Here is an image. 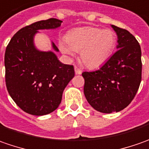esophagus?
Masks as SVG:
<instances>
[{
    "mask_svg": "<svg viewBox=\"0 0 149 149\" xmlns=\"http://www.w3.org/2000/svg\"><path fill=\"white\" fill-rule=\"evenodd\" d=\"M75 72H76V74H81L82 71L79 68H77V67H75Z\"/></svg>",
    "mask_w": 149,
    "mask_h": 149,
    "instance_id": "obj_1",
    "label": "esophagus"
}]
</instances>
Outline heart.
<instances>
[{
    "label": "heart",
    "mask_w": 149,
    "mask_h": 149,
    "mask_svg": "<svg viewBox=\"0 0 149 149\" xmlns=\"http://www.w3.org/2000/svg\"><path fill=\"white\" fill-rule=\"evenodd\" d=\"M66 42L59 43L63 54L81 52V62L89 68H97L110 58L116 45V34L110 29L86 26L72 29Z\"/></svg>",
    "instance_id": "obj_1"
}]
</instances>
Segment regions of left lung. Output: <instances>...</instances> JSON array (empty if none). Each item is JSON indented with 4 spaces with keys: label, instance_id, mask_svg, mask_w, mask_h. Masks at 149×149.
Returning <instances> with one entry per match:
<instances>
[{
    "label": "left lung",
    "instance_id": "1",
    "mask_svg": "<svg viewBox=\"0 0 149 149\" xmlns=\"http://www.w3.org/2000/svg\"><path fill=\"white\" fill-rule=\"evenodd\" d=\"M118 36L116 51L100 69L82 72L84 94L95 110L110 114L134 100L142 79L141 48L125 29L112 25Z\"/></svg>",
    "mask_w": 149,
    "mask_h": 149
}]
</instances>
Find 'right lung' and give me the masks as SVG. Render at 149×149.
I'll return each mask as SVG.
<instances>
[{
  "mask_svg": "<svg viewBox=\"0 0 149 149\" xmlns=\"http://www.w3.org/2000/svg\"><path fill=\"white\" fill-rule=\"evenodd\" d=\"M62 20L50 18L20 29L5 53L6 85L19 107L33 116H44L56 110L63 92L75 75L72 65L59 62L53 52L34 48L33 35L39 29L59 27ZM54 50L58 51L53 43Z\"/></svg>",
  "mask_w": 149,
  "mask_h": 149,
  "instance_id": "1",
  "label": "right lung"
}]
</instances>
